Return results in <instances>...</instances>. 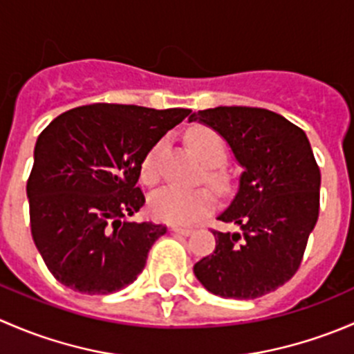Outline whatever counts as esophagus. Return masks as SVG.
Segmentation results:
<instances>
[{"mask_svg": "<svg viewBox=\"0 0 354 354\" xmlns=\"http://www.w3.org/2000/svg\"><path fill=\"white\" fill-rule=\"evenodd\" d=\"M173 231L174 233L181 234V236H190V234L194 233V230H190V227H178V226H173Z\"/></svg>", "mask_w": 354, "mask_h": 354, "instance_id": "34e87169", "label": "esophagus"}]
</instances>
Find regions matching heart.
Wrapping results in <instances>:
<instances>
[{"instance_id": "1", "label": "heart", "mask_w": 354, "mask_h": 354, "mask_svg": "<svg viewBox=\"0 0 354 354\" xmlns=\"http://www.w3.org/2000/svg\"><path fill=\"white\" fill-rule=\"evenodd\" d=\"M187 140L202 162L209 166L207 180L217 188L226 187V174L221 169L227 159V145L224 138L212 128L195 127L188 131ZM162 147V142H157L142 162V180L147 185H156L159 181ZM214 203L216 197L209 188L183 190L178 187H166L152 195L149 200V210L157 221L162 223L190 224L210 212Z\"/></svg>"}]
</instances>
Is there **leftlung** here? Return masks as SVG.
<instances>
[{
    "instance_id": "1",
    "label": "left lung",
    "mask_w": 354,
    "mask_h": 354,
    "mask_svg": "<svg viewBox=\"0 0 354 354\" xmlns=\"http://www.w3.org/2000/svg\"><path fill=\"white\" fill-rule=\"evenodd\" d=\"M223 135L245 167L231 205L212 230L216 250L194 266L207 291L253 299L286 284L301 266L319 219L320 169L305 131L281 114L219 106L192 114Z\"/></svg>"
}]
</instances>
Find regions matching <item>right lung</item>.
<instances>
[{
  "label": "right lung",
  "instance_id": "obj_1",
  "mask_svg": "<svg viewBox=\"0 0 354 354\" xmlns=\"http://www.w3.org/2000/svg\"><path fill=\"white\" fill-rule=\"evenodd\" d=\"M190 109L91 104L59 114L39 135L27 180L34 243L49 272L84 295L137 279L166 226L131 223L137 181L152 147Z\"/></svg>",
  "mask_w": 354,
  "mask_h": 354
}]
</instances>
